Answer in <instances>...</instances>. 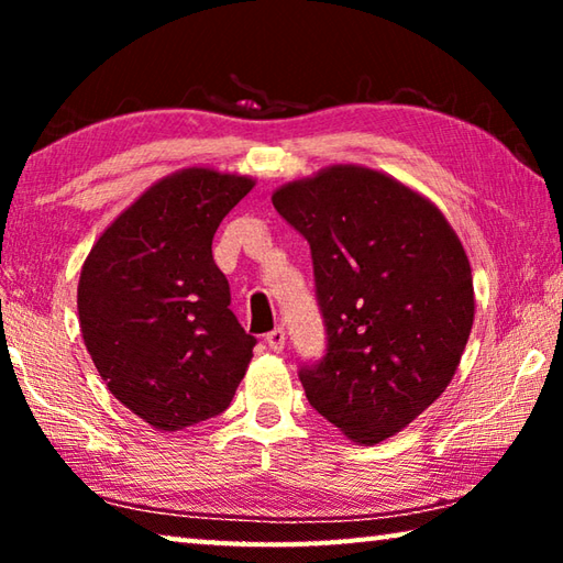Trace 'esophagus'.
<instances>
[{"label": "esophagus", "mask_w": 563, "mask_h": 563, "mask_svg": "<svg viewBox=\"0 0 563 563\" xmlns=\"http://www.w3.org/2000/svg\"><path fill=\"white\" fill-rule=\"evenodd\" d=\"M265 342H268V347L273 352H283L285 350V330L283 328L271 330L268 335H265Z\"/></svg>", "instance_id": "1"}]
</instances>
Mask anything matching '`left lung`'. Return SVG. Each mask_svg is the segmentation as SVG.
<instances>
[{"instance_id": "obj_1", "label": "left lung", "mask_w": 563, "mask_h": 563, "mask_svg": "<svg viewBox=\"0 0 563 563\" xmlns=\"http://www.w3.org/2000/svg\"><path fill=\"white\" fill-rule=\"evenodd\" d=\"M310 243L328 355L300 369L308 402L362 446L440 397L474 322L466 251L444 213L383 170L335 164L273 190Z\"/></svg>"}]
</instances>
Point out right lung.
Wrapping results in <instances>:
<instances>
[{"label": "right lung", "instance_id": "obj_1", "mask_svg": "<svg viewBox=\"0 0 563 563\" xmlns=\"http://www.w3.org/2000/svg\"><path fill=\"white\" fill-rule=\"evenodd\" d=\"M255 178L188 166L148 186L99 235L81 265L76 308L109 393L158 432L231 405L255 338L231 312L213 235Z\"/></svg>", "mask_w": 563, "mask_h": 563}]
</instances>
